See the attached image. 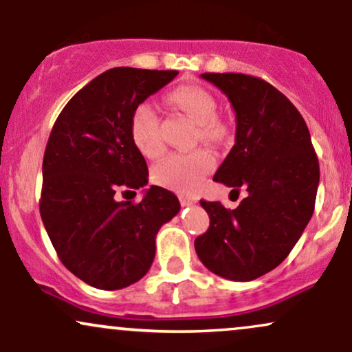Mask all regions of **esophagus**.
I'll use <instances>...</instances> for the list:
<instances>
[{"instance_id":"34e87169","label":"esophagus","mask_w":352,"mask_h":352,"mask_svg":"<svg viewBox=\"0 0 352 352\" xmlns=\"http://www.w3.org/2000/svg\"><path fill=\"white\" fill-rule=\"evenodd\" d=\"M180 204L182 207H188V205H193L197 201V199H193V197H187V195H180Z\"/></svg>"}]
</instances>
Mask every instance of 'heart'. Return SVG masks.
Returning a JSON list of instances; mask_svg holds the SVG:
<instances>
[{
  "instance_id": "obj_1",
  "label": "heart",
  "mask_w": 352,
  "mask_h": 352,
  "mask_svg": "<svg viewBox=\"0 0 352 352\" xmlns=\"http://www.w3.org/2000/svg\"><path fill=\"white\" fill-rule=\"evenodd\" d=\"M170 100L199 124L201 140H217L223 135V125L215 120L217 100L207 89L200 86H180L170 92ZM132 142L148 159L164 152L159 132V117L151 102H140L131 116ZM215 167V160L205 151L170 153L153 167L152 179L162 187L177 192H192L207 173Z\"/></svg>"
}]
</instances>
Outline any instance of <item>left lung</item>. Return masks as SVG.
Instances as JSON below:
<instances>
[{
    "label": "left lung",
    "instance_id": "8db88e82",
    "mask_svg": "<svg viewBox=\"0 0 352 352\" xmlns=\"http://www.w3.org/2000/svg\"><path fill=\"white\" fill-rule=\"evenodd\" d=\"M227 96L236 119L235 145L213 180L246 190L235 210L200 200L210 227L195 252L212 273L252 281L276 268L314 212L319 164L298 109L266 80L236 72H205Z\"/></svg>",
    "mask_w": 352,
    "mask_h": 352
}]
</instances>
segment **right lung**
Returning <instances> with one entry per match:
<instances>
[{
    "label": "right lung",
    "mask_w": 352,
    "mask_h": 352,
    "mask_svg": "<svg viewBox=\"0 0 352 352\" xmlns=\"http://www.w3.org/2000/svg\"><path fill=\"white\" fill-rule=\"evenodd\" d=\"M179 71L114 67L63 109L43 159L39 212L59 260L98 289H122L152 266L160 227L180 212L172 192L152 185L140 204L117 201L120 187L147 185L132 142L131 116Z\"/></svg>",
    "instance_id": "add662e5"
}]
</instances>
